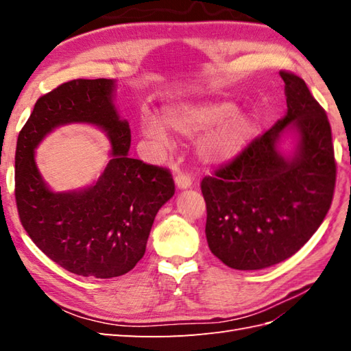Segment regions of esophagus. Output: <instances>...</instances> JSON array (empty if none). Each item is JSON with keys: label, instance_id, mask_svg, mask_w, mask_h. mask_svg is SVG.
<instances>
[{"label": "esophagus", "instance_id": "1", "mask_svg": "<svg viewBox=\"0 0 351 351\" xmlns=\"http://www.w3.org/2000/svg\"><path fill=\"white\" fill-rule=\"evenodd\" d=\"M175 181H176L178 189H189L193 184V178L190 173H187V171H178Z\"/></svg>", "mask_w": 351, "mask_h": 351}]
</instances>
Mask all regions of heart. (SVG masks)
I'll use <instances>...</instances> for the list:
<instances>
[{
    "label": "heart",
    "instance_id": "heart-1",
    "mask_svg": "<svg viewBox=\"0 0 351 351\" xmlns=\"http://www.w3.org/2000/svg\"><path fill=\"white\" fill-rule=\"evenodd\" d=\"M164 122L185 136L206 131L197 149L202 158L215 162L229 161L241 154L256 130L255 119L237 113L234 102L215 99L173 104L164 111ZM143 132L161 145L167 141L164 126L152 119L143 121Z\"/></svg>",
    "mask_w": 351,
    "mask_h": 351
}]
</instances>
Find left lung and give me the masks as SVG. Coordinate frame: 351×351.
<instances>
[{
  "mask_svg": "<svg viewBox=\"0 0 351 351\" xmlns=\"http://www.w3.org/2000/svg\"><path fill=\"white\" fill-rule=\"evenodd\" d=\"M280 77L285 117L200 182L208 245L235 270H259L293 256L315 234L333 200L337 160L329 119L300 77L289 71ZM288 125L301 134L291 160L275 149Z\"/></svg>",
  "mask_w": 351,
  "mask_h": 351,
  "instance_id": "obj_1",
  "label": "left lung"
}]
</instances>
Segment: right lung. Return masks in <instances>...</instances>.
Listing matches in <instances>:
<instances>
[{
	"instance_id": "add662e5",
	"label": "right lung",
	"mask_w": 351,
	"mask_h": 351,
	"mask_svg": "<svg viewBox=\"0 0 351 351\" xmlns=\"http://www.w3.org/2000/svg\"><path fill=\"white\" fill-rule=\"evenodd\" d=\"M107 78L71 80L42 95L22 126L14 155L21 225L45 255L73 274L110 279L143 258L160 208L175 195L170 170L130 158L131 130L111 102ZM87 121L109 132L114 158L93 188L52 193L36 171L34 147L58 124Z\"/></svg>"
}]
</instances>
